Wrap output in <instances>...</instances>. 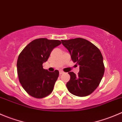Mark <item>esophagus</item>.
Returning <instances> with one entry per match:
<instances>
[{"instance_id": "34e87169", "label": "esophagus", "mask_w": 122, "mask_h": 122, "mask_svg": "<svg viewBox=\"0 0 122 122\" xmlns=\"http://www.w3.org/2000/svg\"><path fill=\"white\" fill-rule=\"evenodd\" d=\"M64 72L62 71H61V70L60 71V75H61V74H64Z\"/></svg>"}]
</instances>
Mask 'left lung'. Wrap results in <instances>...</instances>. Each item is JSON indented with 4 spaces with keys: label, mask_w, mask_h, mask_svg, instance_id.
Masks as SVG:
<instances>
[{
    "label": "left lung",
    "mask_w": 122,
    "mask_h": 122,
    "mask_svg": "<svg viewBox=\"0 0 122 122\" xmlns=\"http://www.w3.org/2000/svg\"><path fill=\"white\" fill-rule=\"evenodd\" d=\"M61 42L69 51L73 62L79 65L78 74L68 73L70 76L66 84L68 91L77 97L90 95L98 86L104 73L103 57L100 49L82 38L62 40Z\"/></svg>",
    "instance_id": "left-lung-1"
}]
</instances>
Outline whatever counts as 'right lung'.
Returning a JSON list of instances; mask_svg holds the SVG:
<instances>
[{
  "label": "right lung",
  "instance_id": "obj_1",
  "mask_svg": "<svg viewBox=\"0 0 122 122\" xmlns=\"http://www.w3.org/2000/svg\"><path fill=\"white\" fill-rule=\"evenodd\" d=\"M61 43L58 40L37 39L28 43L19 55L16 64L19 80L30 95L42 98L52 92L59 71H49L43 69L42 64Z\"/></svg>",
  "mask_w": 122,
  "mask_h": 122
}]
</instances>
